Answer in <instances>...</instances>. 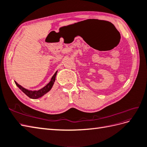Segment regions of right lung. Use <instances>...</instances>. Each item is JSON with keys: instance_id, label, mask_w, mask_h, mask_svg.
<instances>
[{"instance_id": "1", "label": "right lung", "mask_w": 147, "mask_h": 147, "mask_svg": "<svg viewBox=\"0 0 147 147\" xmlns=\"http://www.w3.org/2000/svg\"><path fill=\"white\" fill-rule=\"evenodd\" d=\"M57 71L55 72V74L52 77L51 82H50L45 86H44L43 88L40 89L38 90H34V91H32V90H27L26 88H23V87L21 86L20 85H19L17 82H14L18 88H20L24 93H25V94L28 96V97H30L31 98H33V99H37L38 98L42 97V96L45 95L47 93H48L50 90L52 89V86H53V85H54V82L55 81V77H56V75H57Z\"/></svg>"}]
</instances>
